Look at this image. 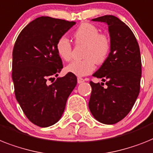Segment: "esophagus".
<instances>
[{
	"label": "esophagus",
	"mask_w": 153,
	"mask_h": 153,
	"mask_svg": "<svg viewBox=\"0 0 153 153\" xmlns=\"http://www.w3.org/2000/svg\"><path fill=\"white\" fill-rule=\"evenodd\" d=\"M83 82H84V79H83V78H80V77L77 78V83H78V84H81V83H83Z\"/></svg>",
	"instance_id": "1"
}]
</instances>
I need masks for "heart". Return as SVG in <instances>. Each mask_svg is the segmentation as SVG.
I'll return each instance as SVG.
<instances>
[{
  "instance_id": "1",
  "label": "heart",
  "mask_w": 153,
  "mask_h": 153,
  "mask_svg": "<svg viewBox=\"0 0 153 153\" xmlns=\"http://www.w3.org/2000/svg\"><path fill=\"white\" fill-rule=\"evenodd\" d=\"M74 38L76 44L84 45L82 60L70 62L65 72L77 76H84L94 71V62L102 64L105 61L110 51V40L105 34L99 33L97 27L90 23H83L75 30ZM56 51L63 61H69L72 56V46L69 39L61 36L56 43Z\"/></svg>"
}]
</instances>
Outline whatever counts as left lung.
Returning <instances> with one entry per match:
<instances>
[{
	"instance_id": "obj_1",
	"label": "left lung",
	"mask_w": 153,
	"mask_h": 153,
	"mask_svg": "<svg viewBox=\"0 0 153 153\" xmlns=\"http://www.w3.org/2000/svg\"><path fill=\"white\" fill-rule=\"evenodd\" d=\"M108 26L110 52L93 76L105 82L93 83L88 106L104 124H114L131 110L140 91L142 61L137 41L131 29L118 18L104 16L91 19Z\"/></svg>"
}]
</instances>
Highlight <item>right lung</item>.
Masks as SVG:
<instances>
[{
  "mask_svg": "<svg viewBox=\"0 0 153 153\" xmlns=\"http://www.w3.org/2000/svg\"><path fill=\"white\" fill-rule=\"evenodd\" d=\"M75 24L41 16L21 31L14 45L12 80L16 100L26 117L39 127H50L61 119L77 83L72 74L48 83L62 69L57 41Z\"/></svg>",
  "mask_w": 153,
  "mask_h": 153,
  "instance_id": "add662e5",
  "label": "right lung"
}]
</instances>
